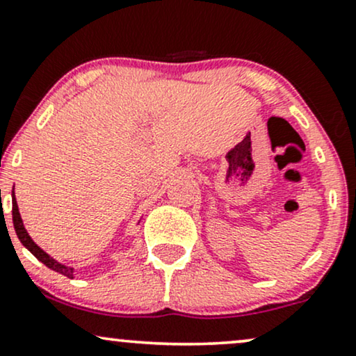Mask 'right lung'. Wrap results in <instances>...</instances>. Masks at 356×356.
I'll list each match as a JSON object with an SVG mask.
<instances>
[{
  "label": "right lung",
  "instance_id": "1",
  "mask_svg": "<svg viewBox=\"0 0 356 356\" xmlns=\"http://www.w3.org/2000/svg\"><path fill=\"white\" fill-rule=\"evenodd\" d=\"M13 225H15V230H16V235L19 238V241L22 245L28 248L31 253H33L35 258H38L40 263L46 264L47 268H51L52 271L56 273H60L64 274L67 277H74V268H69V266H64V264L57 263L56 259L51 258L46 251H42L39 248L35 243L31 240V236L28 235V232H26L24 225H22V220H21V215H19V210H17V204H16V199H15V191H13Z\"/></svg>",
  "mask_w": 356,
  "mask_h": 356
}]
</instances>
